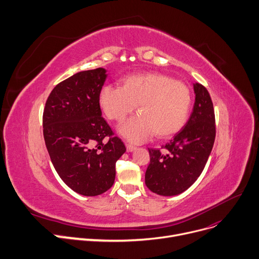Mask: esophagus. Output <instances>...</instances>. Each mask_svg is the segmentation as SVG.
Returning <instances> with one entry per match:
<instances>
[{
  "mask_svg": "<svg viewBox=\"0 0 259 259\" xmlns=\"http://www.w3.org/2000/svg\"><path fill=\"white\" fill-rule=\"evenodd\" d=\"M126 148H127V152H133L134 150H136V147H135V146L129 145V144L126 145Z\"/></svg>",
  "mask_w": 259,
  "mask_h": 259,
  "instance_id": "1",
  "label": "esophagus"
}]
</instances>
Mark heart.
I'll use <instances>...</instances> for the list:
<instances>
[{
	"label": "heart",
	"instance_id": "1",
	"mask_svg": "<svg viewBox=\"0 0 259 259\" xmlns=\"http://www.w3.org/2000/svg\"><path fill=\"white\" fill-rule=\"evenodd\" d=\"M99 101L106 116L116 122L124 120L137 105L141 114L117 130L129 142L141 144L154 133L162 139L177 133L187 119L192 96L181 81L161 73H144L126 76L122 88L104 86Z\"/></svg>",
	"mask_w": 259,
	"mask_h": 259
}]
</instances>
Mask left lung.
<instances>
[{"label": "left lung", "instance_id": "left-lung-1", "mask_svg": "<svg viewBox=\"0 0 259 259\" xmlns=\"http://www.w3.org/2000/svg\"><path fill=\"white\" fill-rule=\"evenodd\" d=\"M196 95L193 112L184 127L162 151L149 149L150 164L145 182L151 192L176 196L191 187L208 160L215 139V119L208 91L194 83Z\"/></svg>", "mask_w": 259, "mask_h": 259}]
</instances>
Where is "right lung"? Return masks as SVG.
Wrapping results in <instances>:
<instances>
[{"label":"right lung","mask_w":259,"mask_h":259,"mask_svg":"<svg viewBox=\"0 0 259 259\" xmlns=\"http://www.w3.org/2000/svg\"><path fill=\"white\" fill-rule=\"evenodd\" d=\"M106 72L102 67L83 71L57 84L42 116L46 147L59 177L74 192L88 197L113 185L115 162L126 152L102 117L99 98Z\"/></svg>","instance_id":"1"}]
</instances>
